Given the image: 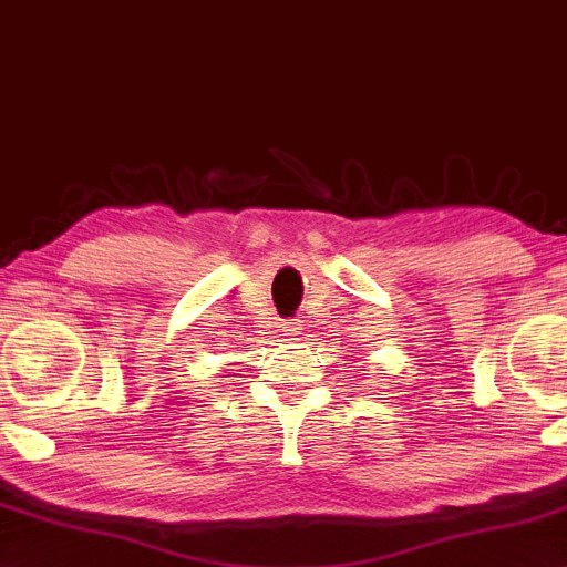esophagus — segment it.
Returning a JSON list of instances; mask_svg holds the SVG:
<instances>
[{"instance_id": "obj_1", "label": "esophagus", "mask_w": 567, "mask_h": 567, "mask_svg": "<svg viewBox=\"0 0 567 567\" xmlns=\"http://www.w3.org/2000/svg\"><path fill=\"white\" fill-rule=\"evenodd\" d=\"M280 336H285V340H297V336H301V321L299 319H287L278 326Z\"/></svg>"}]
</instances>
